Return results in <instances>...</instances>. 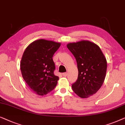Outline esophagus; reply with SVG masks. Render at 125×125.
Returning a JSON list of instances; mask_svg holds the SVG:
<instances>
[{
    "instance_id": "obj_1",
    "label": "esophagus",
    "mask_w": 125,
    "mask_h": 125,
    "mask_svg": "<svg viewBox=\"0 0 125 125\" xmlns=\"http://www.w3.org/2000/svg\"><path fill=\"white\" fill-rule=\"evenodd\" d=\"M62 75H63V76H64V77H66V76H67V73H62Z\"/></svg>"
}]
</instances>
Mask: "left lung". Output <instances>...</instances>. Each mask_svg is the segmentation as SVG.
Listing matches in <instances>:
<instances>
[{
  "label": "left lung",
  "instance_id": "8db88e82",
  "mask_svg": "<svg viewBox=\"0 0 125 125\" xmlns=\"http://www.w3.org/2000/svg\"><path fill=\"white\" fill-rule=\"evenodd\" d=\"M67 47L76 59L78 79L72 85L77 95L87 98L95 94L103 85L106 76L107 62L98 45L83 40L69 43Z\"/></svg>",
  "mask_w": 125,
  "mask_h": 125
}]
</instances>
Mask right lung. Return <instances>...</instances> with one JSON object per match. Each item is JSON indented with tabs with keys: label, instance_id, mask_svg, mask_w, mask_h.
Here are the masks:
<instances>
[{
	"label": "right lung",
	"instance_id": "add662e5",
	"mask_svg": "<svg viewBox=\"0 0 125 125\" xmlns=\"http://www.w3.org/2000/svg\"><path fill=\"white\" fill-rule=\"evenodd\" d=\"M61 44L40 39L31 42L24 51L20 63L22 78L38 95H46L57 85L59 77L54 73L52 57Z\"/></svg>",
	"mask_w": 125,
	"mask_h": 125
}]
</instances>
